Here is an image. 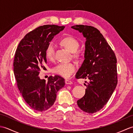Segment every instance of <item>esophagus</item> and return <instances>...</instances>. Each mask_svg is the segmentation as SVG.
<instances>
[{"label": "esophagus", "mask_w": 133, "mask_h": 133, "mask_svg": "<svg viewBox=\"0 0 133 133\" xmlns=\"http://www.w3.org/2000/svg\"><path fill=\"white\" fill-rule=\"evenodd\" d=\"M65 83H66V84H72V82L71 81L66 79V80H65Z\"/></svg>", "instance_id": "esophagus-1"}]
</instances>
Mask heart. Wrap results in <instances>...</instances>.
I'll return each instance as SVG.
<instances>
[{"instance_id": "1", "label": "heart", "mask_w": 133, "mask_h": 133, "mask_svg": "<svg viewBox=\"0 0 133 133\" xmlns=\"http://www.w3.org/2000/svg\"><path fill=\"white\" fill-rule=\"evenodd\" d=\"M61 43L70 52H74L75 56H78L76 51L78 50L79 44L75 38L72 36H67L62 39ZM54 52L55 46L51 42L48 44L45 51V55L47 59L50 61H52L54 58ZM76 69L77 65L74 63H62L54 67V72L62 77L69 78L75 71Z\"/></svg>"}]
</instances>
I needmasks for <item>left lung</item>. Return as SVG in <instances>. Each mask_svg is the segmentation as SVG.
Here are the masks:
<instances>
[{"mask_svg":"<svg viewBox=\"0 0 133 133\" xmlns=\"http://www.w3.org/2000/svg\"><path fill=\"white\" fill-rule=\"evenodd\" d=\"M71 28L86 38L84 60L75 77L90 80L86 84L85 94L77 101V104L83 111L92 114L103 108L116 88L117 58L96 28L84 25H76Z\"/></svg>","mask_w":133,"mask_h":133,"instance_id":"1","label":"left lung"}]
</instances>
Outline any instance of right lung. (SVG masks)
Here are the masks:
<instances>
[{
  "instance_id": "add662e5",
  "label": "right lung",
  "mask_w": 133,
  "mask_h": 133,
  "mask_svg": "<svg viewBox=\"0 0 133 133\" xmlns=\"http://www.w3.org/2000/svg\"><path fill=\"white\" fill-rule=\"evenodd\" d=\"M65 26L44 25L28 33L20 42L14 61V72L17 86L31 108L44 111L55 102L56 93L64 87V79L59 75L50 76L47 82L39 77L46 70L45 51L50 42Z\"/></svg>"
}]
</instances>
